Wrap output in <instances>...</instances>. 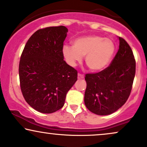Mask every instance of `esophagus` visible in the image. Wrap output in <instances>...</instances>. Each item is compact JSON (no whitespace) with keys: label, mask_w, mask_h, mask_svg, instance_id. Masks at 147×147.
<instances>
[{"label":"esophagus","mask_w":147,"mask_h":147,"mask_svg":"<svg viewBox=\"0 0 147 147\" xmlns=\"http://www.w3.org/2000/svg\"><path fill=\"white\" fill-rule=\"evenodd\" d=\"M78 79H84V76L83 75H81V74H78Z\"/></svg>","instance_id":"34e87169"}]
</instances>
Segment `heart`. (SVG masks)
Segmentation results:
<instances>
[{
    "instance_id": "heart-1",
    "label": "heart",
    "mask_w": 147,
    "mask_h": 147,
    "mask_svg": "<svg viewBox=\"0 0 147 147\" xmlns=\"http://www.w3.org/2000/svg\"><path fill=\"white\" fill-rule=\"evenodd\" d=\"M74 45L63 46L62 53L67 63L75 67L85 56V62L92 71L102 70L108 66L115 52L110 39L98 35H88L75 39Z\"/></svg>"
}]
</instances>
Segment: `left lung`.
I'll return each mask as SVG.
<instances>
[{
	"label": "left lung",
	"mask_w": 147,
	"mask_h": 147,
	"mask_svg": "<svg viewBox=\"0 0 147 147\" xmlns=\"http://www.w3.org/2000/svg\"><path fill=\"white\" fill-rule=\"evenodd\" d=\"M118 39L119 49L109 66L85 77V105L91 112L100 116L112 114L124 105L135 77L136 61L131 49L124 39Z\"/></svg>",
	"instance_id": "obj_1"
}]
</instances>
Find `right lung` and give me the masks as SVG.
Returning a JSON list of instances; mask_svg holds the SVG:
<instances>
[{
    "instance_id": "obj_1",
    "label": "right lung",
    "mask_w": 147,
    "mask_h": 147,
    "mask_svg": "<svg viewBox=\"0 0 147 147\" xmlns=\"http://www.w3.org/2000/svg\"><path fill=\"white\" fill-rule=\"evenodd\" d=\"M64 26L39 29L26 42L19 63L24 99L39 112L51 114L64 105L66 94L77 80V71L63 60Z\"/></svg>"
}]
</instances>
